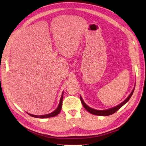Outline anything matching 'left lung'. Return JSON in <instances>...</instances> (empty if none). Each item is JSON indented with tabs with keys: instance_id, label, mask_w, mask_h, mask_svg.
Instances as JSON below:
<instances>
[{
	"instance_id": "left-lung-1",
	"label": "left lung",
	"mask_w": 146,
	"mask_h": 146,
	"mask_svg": "<svg viewBox=\"0 0 146 146\" xmlns=\"http://www.w3.org/2000/svg\"><path fill=\"white\" fill-rule=\"evenodd\" d=\"M134 90L135 89H133V90L131 91V92L130 93V94L129 95V96L128 97V98L124 101H123V102H122L121 104L118 105L117 106H116V107H115L110 108V109H108V110H101V111H100V110H94L93 108H91L90 107H88V106L85 102H84L81 97H80V100H81L82 104L84 107V108H85L87 110V111L88 112H90V113H91L92 114H94V115H98V116H109V115H111V114H114V113H116L119 109H120L123 105L125 104L129 100V99H130L132 94H133V93Z\"/></svg>"
}]
</instances>
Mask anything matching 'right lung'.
I'll use <instances>...</instances> for the list:
<instances>
[{
    "instance_id": "1",
    "label": "right lung",
    "mask_w": 146,
    "mask_h": 146,
    "mask_svg": "<svg viewBox=\"0 0 146 146\" xmlns=\"http://www.w3.org/2000/svg\"><path fill=\"white\" fill-rule=\"evenodd\" d=\"M63 92L62 94V96H61V98L60 99V104L58 108H57L54 111H53L52 113H50V114H45V115H41V116H37V115H33V114H31L28 113L30 116L34 117H37V118H47V117H54L60 113V112L61 111V107H62V102H63Z\"/></svg>"
}]
</instances>
